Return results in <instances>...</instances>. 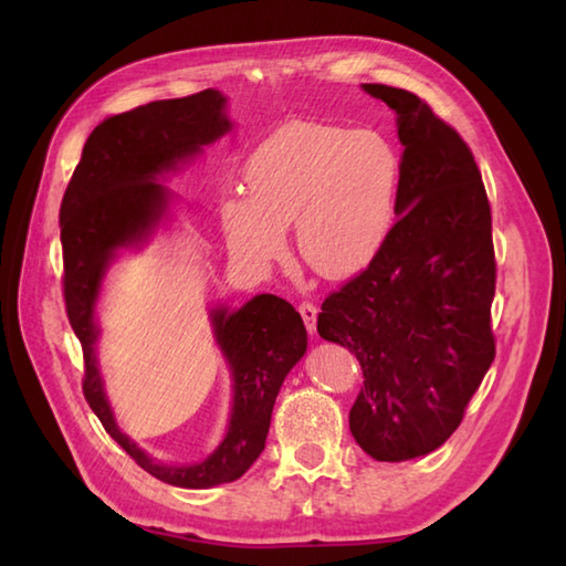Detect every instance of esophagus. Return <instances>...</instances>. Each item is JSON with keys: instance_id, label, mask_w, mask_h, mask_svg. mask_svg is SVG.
<instances>
[{"instance_id": "obj_1", "label": "esophagus", "mask_w": 566, "mask_h": 566, "mask_svg": "<svg viewBox=\"0 0 566 566\" xmlns=\"http://www.w3.org/2000/svg\"><path fill=\"white\" fill-rule=\"evenodd\" d=\"M298 314H302V318H304V326H306V331L308 333H314L316 331V318H318V308L311 304V302H302L298 304Z\"/></svg>"}]
</instances>
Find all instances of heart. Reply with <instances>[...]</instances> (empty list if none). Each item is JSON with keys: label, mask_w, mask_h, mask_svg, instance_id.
I'll list each match as a JSON object with an SVG mask.
<instances>
[{"label": "heart", "mask_w": 566, "mask_h": 566, "mask_svg": "<svg viewBox=\"0 0 566 566\" xmlns=\"http://www.w3.org/2000/svg\"><path fill=\"white\" fill-rule=\"evenodd\" d=\"M401 189V155L375 128L284 124L248 155L245 199H228L223 223L240 258L270 264L294 223L298 255L326 280L369 268L387 245Z\"/></svg>", "instance_id": "b5f03b06"}]
</instances>
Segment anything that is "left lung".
Returning <instances> with one entry per match:
<instances>
[{
	"instance_id": "obj_1",
	"label": "left lung",
	"mask_w": 566,
	"mask_h": 566,
	"mask_svg": "<svg viewBox=\"0 0 566 566\" xmlns=\"http://www.w3.org/2000/svg\"><path fill=\"white\" fill-rule=\"evenodd\" d=\"M363 90L396 112L399 219L377 260L326 296L318 333L363 367L353 438L379 462H403L452 436L496 357L491 207L472 150L423 99Z\"/></svg>"
}]
</instances>
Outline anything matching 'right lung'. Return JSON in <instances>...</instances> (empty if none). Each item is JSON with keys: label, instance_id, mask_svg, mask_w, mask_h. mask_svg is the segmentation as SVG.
<instances>
[{"label": "right lung", "instance_id": "1", "mask_svg": "<svg viewBox=\"0 0 566 566\" xmlns=\"http://www.w3.org/2000/svg\"><path fill=\"white\" fill-rule=\"evenodd\" d=\"M226 97L203 90L182 99H160L106 118L82 148L60 203L63 296L70 326L84 357L82 391L104 430L138 467L165 484L209 489L235 482L258 460L268 440L274 399L284 377L306 353V328L296 308L274 294L250 298L238 311L213 308L216 340L233 371V411L223 442L199 464L155 462L118 430L97 367L99 328L94 323L102 276L114 252L146 240L167 211V189L155 182L177 163L201 153L231 128Z\"/></svg>", "mask_w": 566, "mask_h": 566}]
</instances>
